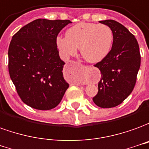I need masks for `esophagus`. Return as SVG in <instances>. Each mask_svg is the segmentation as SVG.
<instances>
[{
  "label": "esophagus",
  "mask_w": 149,
  "mask_h": 149,
  "mask_svg": "<svg viewBox=\"0 0 149 149\" xmlns=\"http://www.w3.org/2000/svg\"><path fill=\"white\" fill-rule=\"evenodd\" d=\"M85 68H86V69H88L89 67H87V66H85Z\"/></svg>",
  "instance_id": "1"
}]
</instances>
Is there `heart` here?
Masks as SVG:
<instances>
[{"label":"heart","mask_w":149,"mask_h":149,"mask_svg":"<svg viewBox=\"0 0 149 149\" xmlns=\"http://www.w3.org/2000/svg\"><path fill=\"white\" fill-rule=\"evenodd\" d=\"M65 36L56 38V46L61 55L68 58L79 48L83 58L92 63L104 59L113 42L112 30L103 24L80 22L67 29Z\"/></svg>","instance_id":"obj_1"}]
</instances>
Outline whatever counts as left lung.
I'll return each mask as SVG.
<instances>
[{"instance_id":"8db88e82","label":"left lung","mask_w":149,"mask_h":149,"mask_svg":"<svg viewBox=\"0 0 149 149\" xmlns=\"http://www.w3.org/2000/svg\"><path fill=\"white\" fill-rule=\"evenodd\" d=\"M113 32V43L106 58L96 63L101 79L94 103L103 108L118 106L133 91L140 66L139 45L129 30L114 20L100 21Z\"/></svg>"}]
</instances>
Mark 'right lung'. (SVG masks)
Listing matches in <instances>:
<instances>
[{
    "label": "right lung",
    "mask_w": 149,
    "mask_h": 149,
    "mask_svg": "<svg viewBox=\"0 0 149 149\" xmlns=\"http://www.w3.org/2000/svg\"><path fill=\"white\" fill-rule=\"evenodd\" d=\"M70 23L37 19L13 36L8 51L9 75L21 100L33 108H54L69 87L63 78L65 63L60 58L56 38Z\"/></svg>",
    "instance_id": "1"
}]
</instances>
